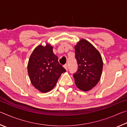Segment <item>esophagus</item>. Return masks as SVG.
<instances>
[{
    "label": "esophagus",
    "mask_w": 127,
    "mask_h": 127,
    "mask_svg": "<svg viewBox=\"0 0 127 127\" xmlns=\"http://www.w3.org/2000/svg\"><path fill=\"white\" fill-rule=\"evenodd\" d=\"M63 66H64V68H65L66 70H67V69H68V64H64V65H63Z\"/></svg>",
    "instance_id": "1"
}]
</instances>
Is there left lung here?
<instances>
[{"label": "left lung", "mask_w": 127, "mask_h": 127, "mask_svg": "<svg viewBox=\"0 0 127 127\" xmlns=\"http://www.w3.org/2000/svg\"><path fill=\"white\" fill-rule=\"evenodd\" d=\"M74 48L78 64L77 71L73 74L75 83L82 91H89L97 84L101 76L103 68L101 56L91 43L83 38Z\"/></svg>", "instance_id": "8db88e82"}]
</instances>
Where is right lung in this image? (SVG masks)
Returning <instances> with one entry per match:
<instances>
[{"instance_id":"1","label":"right lung","mask_w":127,"mask_h":127,"mask_svg":"<svg viewBox=\"0 0 127 127\" xmlns=\"http://www.w3.org/2000/svg\"><path fill=\"white\" fill-rule=\"evenodd\" d=\"M28 74L36 89L46 93L55 86L62 73L66 72L54 54L53 46L38 45L30 56L27 65Z\"/></svg>"}]
</instances>
